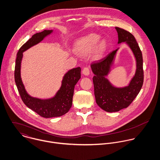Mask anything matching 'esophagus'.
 <instances>
[{
	"instance_id": "obj_1",
	"label": "esophagus",
	"mask_w": 160,
	"mask_h": 160,
	"mask_svg": "<svg viewBox=\"0 0 160 160\" xmlns=\"http://www.w3.org/2000/svg\"><path fill=\"white\" fill-rule=\"evenodd\" d=\"M82 73L85 75H88L90 74V69H89V68L87 67H84L83 70H82Z\"/></svg>"
}]
</instances>
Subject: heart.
I'll list each match as a JSON object with an SVG mask.
<instances>
[{"label": "heart", "instance_id": "obj_1", "mask_svg": "<svg viewBox=\"0 0 160 160\" xmlns=\"http://www.w3.org/2000/svg\"><path fill=\"white\" fill-rule=\"evenodd\" d=\"M100 36L96 33L88 34L79 39L75 46V51L80 56H87L93 51V56L100 58L106 49V42L101 40Z\"/></svg>", "mask_w": 160, "mask_h": 160}]
</instances>
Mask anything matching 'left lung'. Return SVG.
Masks as SVG:
<instances>
[{"mask_svg": "<svg viewBox=\"0 0 160 160\" xmlns=\"http://www.w3.org/2000/svg\"><path fill=\"white\" fill-rule=\"evenodd\" d=\"M116 29L118 33V43L126 42L132 50L137 61V70L128 87L118 88L112 87L105 78L110 70L118 49L91 64L95 74L93 82L96 103L101 109L109 112L128 108L139 93L144 78L142 54L135 37L124 29L119 27H116Z\"/></svg>", "mask_w": 160, "mask_h": 160, "instance_id": "left-lung-1", "label": "left lung"}]
</instances>
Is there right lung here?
Instances as JSON below:
<instances>
[{
  "label": "right lung",
  "mask_w": 160,
  "mask_h": 160,
  "mask_svg": "<svg viewBox=\"0 0 160 160\" xmlns=\"http://www.w3.org/2000/svg\"><path fill=\"white\" fill-rule=\"evenodd\" d=\"M52 32V30H44L32 35L19 49L17 54L15 66V81L20 97L25 104L40 116L49 118L59 117L66 114L72 105L74 87L81 78V68H74L69 70L65 75L62 87L54 98L41 100L30 96L26 92L20 77V65L23 52L38 44L43 38Z\"/></svg>",
  "instance_id": "obj_1"
}]
</instances>
